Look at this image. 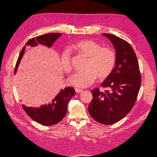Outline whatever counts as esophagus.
Listing matches in <instances>:
<instances>
[{
	"mask_svg": "<svg viewBox=\"0 0 157 157\" xmlns=\"http://www.w3.org/2000/svg\"><path fill=\"white\" fill-rule=\"evenodd\" d=\"M75 92H77V93H81V92H83V90H82V89H79V88H75Z\"/></svg>",
	"mask_w": 157,
	"mask_h": 157,
	"instance_id": "esophagus-1",
	"label": "esophagus"
}]
</instances>
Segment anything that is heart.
I'll return each mask as SVG.
<instances>
[{
	"mask_svg": "<svg viewBox=\"0 0 157 157\" xmlns=\"http://www.w3.org/2000/svg\"><path fill=\"white\" fill-rule=\"evenodd\" d=\"M77 51L88 58L84 71L75 73L69 79V84L77 88H86L97 78L105 79L111 74L116 63V55L111 48L102 47L99 43L92 40H82L73 44ZM61 63L63 71H71L70 55L67 50L61 54Z\"/></svg>",
	"mask_w": 157,
	"mask_h": 157,
	"instance_id": "1",
	"label": "heart"
}]
</instances>
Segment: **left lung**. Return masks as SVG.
I'll return each instance as SVG.
<instances>
[{
	"label": "left lung",
	"mask_w": 157,
	"mask_h": 157,
	"mask_svg": "<svg viewBox=\"0 0 157 157\" xmlns=\"http://www.w3.org/2000/svg\"><path fill=\"white\" fill-rule=\"evenodd\" d=\"M110 40L116 52L114 69L101 86L109 90H92L88 111L96 121L104 125L118 122L134 106L141 85L138 61L134 49L128 42L115 35L102 34Z\"/></svg>",
	"instance_id": "1"
}]
</instances>
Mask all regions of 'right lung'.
<instances>
[{
	"mask_svg": "<svg viewBox=\"0 0 157 157\" xmlns=\"http://www.w3.org/2000/svg\"><path fill=\"white\" fill-rule=\"evenodd\" d=\"M61 36L62 34L60 33H49V34L38 36L28 40L20 52L15 65V73H16L20 61L23 55H24L25 46L33 48L38 44H42L51 48L56 40ZM75 94L74 88L72 87H66L65 89H61L48 105L45 104L41 105L40 107L35 108L28 107L23 105V108L33 120L40 124L46 126L53 125L58 123L64 118L67 111L68 102Z\"/></svg>",
	"mask_w": 157,
	"mask_h": 157,
	"instance_id": "1",
	"label": "right lung"
}]
</instances>
